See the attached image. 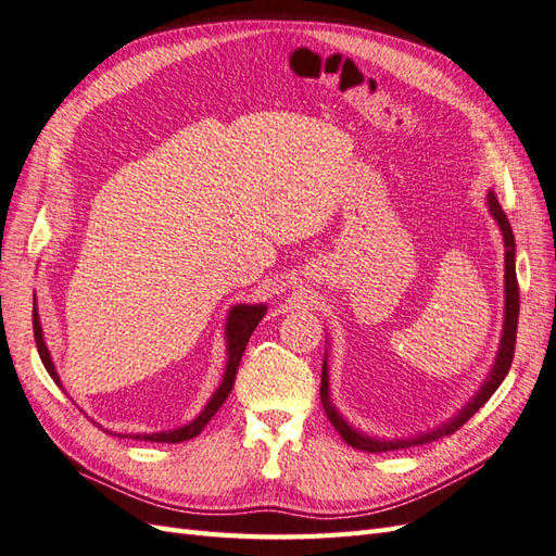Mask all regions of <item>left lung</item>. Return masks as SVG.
Segmentation results:
<instances>
[{
	"label": "left lung",
	"mask_w": 556,
	"mask_h": 556,
	"mask_svg": "<svg viewBox=\"0 0 556 556\" xmlns=\"http://www.w3.org/2000/svg\"><path fill=\"white\" fill-rule=\"evenodd\" d=\"M486 204H489V213L493 216V220L497 223L503 232V241H505V319H503V336H501V345H497V354L489 378L481 382V388L475 392L472 400H469L458 414L453 418H448L446 422H441L434 430H427L414 437L406 439H378V437H368L362 430H354V427L340 416V410L336 408V404L331 402V388H329V354H324V366H321V404L326 410V418L331 420V425L338 430V434L343 437L352 448H359L366 453H382V451H396V448H408V446H418V444H427V441H434L441 437L453 434L458 427H463L469 418H472L477 410L491 400V394L501 388V382L505 380L511 359H515V343H517V321H519V283H517V244H515V235H511V225L505 216L503 206L497 204V197L493 190H489L486 194Z\"/></svg>",
	"instance_id": "1"
}]
</instances>
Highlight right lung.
<instances>
[{
  "label": "right lung",
  "instance_id": "add662e5",
  "mask_svg": "<svg viewBox=\"0 0 556 556\" xmlns=\"http://www.w3.org/2000/svg\"><path fill=\"white\" fill-rule=\"evenodd\" d=\"M37 305V303H35ZM267 305L258 303V305H235L230 309V315H227L225 321V345H227V364H225V374L218 390L211 394V400L206 402V406L202 408V414H199L194 420H190L188 425L176 427V430H166V432H152V434H126V437H134V439H142V441H156V444H178V441H188L192 437H197L199 432L204 430L206 422L216 416V410L223 406V402L230 396L232 388H235V378H237V368L241 362V354L247 350V343L251 333L255 331V326L265 317ZM33 329H35V343H37V352L41 357V364L49 371V376L53 378L55 386L63 388V382L55 374V366L51 362V352L45 343V331H41V321L37 315V307H33ZM117 434V432H115ZM122 437V434H119Z\"/></svg>",
  "mask_w": 556,
  "mask_h": 556
}]
</instances>
